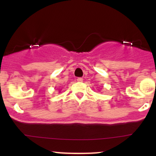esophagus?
Instances as JSON below:
<instances>
[{
  "label": "esophagus",
  "mask_w": 156,
  "mask_h": 156,
  "mask_svg": "<svg viewBox=\"0 0 156 156\" xmlns=\"http://www.w3.org/2000/svg\"><path fill=\"white\" fill-rule=\"evenodd\" d=\"M77 81H78V82L83 81V78H77Z\"/></svg>",
  "instance_id": "esophagus-1"
}]
</instances>
